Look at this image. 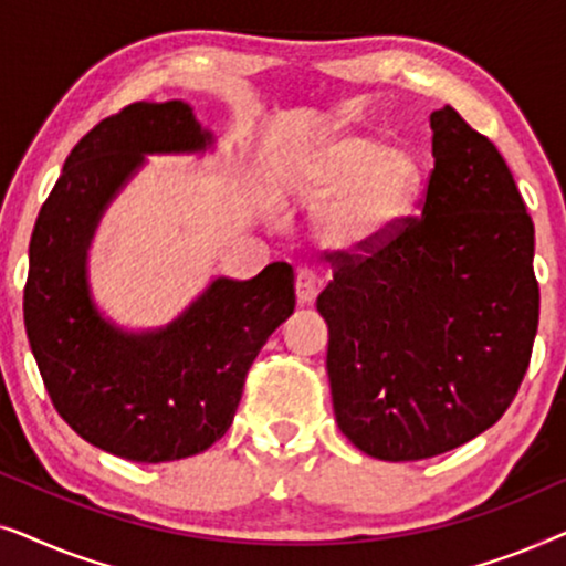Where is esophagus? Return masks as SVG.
Wrapping results in <instances>:
<instances>
[{"label":"esophagus","mask_w":566,"mask_h":566,"mask_svg":"<svg viewBox=\"0 0 566 566\" xmlns=\"http://www.w3.org/2000/svg\"><path fill=\"white\" fill-rule=\"evenodd\" d=\"M296 298L298 304H312L316 298V275L312 268H298L296 270Z\"/></svg>","instance_id":"esophagus-1"}]
</instances>
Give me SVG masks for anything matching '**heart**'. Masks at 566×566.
<instances>
[{
  "label": "heart",
  "instance_id": "b5f03b06",
  "mask_svg": "<svg viewBox=\"0 0 566 566\" xmlns=\"http://www.w3.org/2000/svg\"><path fill=\"white\" fill-rule=\"evenodd\" d=\"M298 172L312 190H335L319 213V234L335 247L368 244L397 229L424 180L412 151L374 136L327 138Z\"/></svg>",
  "mask_w": 566,
  "mask_h": 566
}]
</instances>
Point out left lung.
I'll use <instances>...</instances> for the list:
<instances>
[{
    "label": "left lung",
    "mask_w": 566,
    "mask_h": 566,
    "mask_svg": "<svg viewBox=\"0 0 566 566\" xmlns=\"http://www.w3.org/2000/svg\"><path fill=\"white\" fill-rule=\"evenodd\" d=\"M420 213L329 254L316 298L345 438L381 461L453 451L513 405L538 329L533 221L505 159L451 105L430 115Z\"/></svg>",
    "instance_id": "1"
}]
</instances>
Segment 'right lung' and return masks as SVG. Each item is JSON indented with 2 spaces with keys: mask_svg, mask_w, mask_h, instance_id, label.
<instances>
[{
  "mask_svg": "<svg viewBox=\"0 0 566 566\" xmlns=\"http://www.w3.org/2000/svg\"><path fill=\"white\" fill-rule=\"evenodd\" d=\"M211 144L190 105L134 103L66 157L30 237L22 312L45 391L76 436L138 463L196 455L229 430L247 374L296 306L293 268L219 277L167 329L126 335L92 306L84 254L99 213L144 154Z\"/></svg>",
  "mask_w": 566,
  "mask_h": 566,
  "instance_id": "obj_1",
  "label": "right lung"
}]
</instances>
